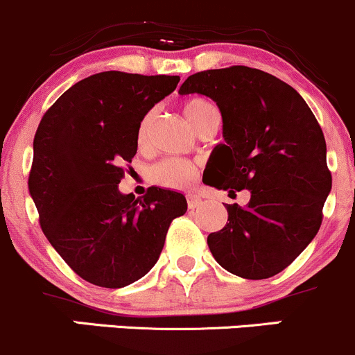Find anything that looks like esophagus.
I'll use <instances>...</instances> for the list:
<instances>
[{
  "mask_svg": "<svg viewBox=\"0 0 355 355\" xmlns=\"http://www.w3.org/2000/svg\"><path fill=\"white\" fill-rule=\"evenodd\" d=\"M187 204H189V209H196L202 204V197L197 196V193H189L187 196Z\"/></svg>",
  "mask_w": 355,
  "mask_h": 355,
  "instance_id": "1",
  "label": "esophagus"
}]
</instances>
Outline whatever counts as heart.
Instances as JSON below:
<instances>
[{
  "mask_svg": "<svg viewBox=\"0 0 355 355\" xmlns=\"http://www.w3.org/2000/svg\"><path fill=\"white\" fill-rule=\"evenodd\" d=\"M184 112L190 123L196 126L197 131L209 124H219L220 112L212 101L205 97H190L184 103ZM157 111L150 109L138 124L136 131V141L139 148H145L150 139L151 130H153ZM198 177V168L196 163L185 158H165L162 162L155 163L150 170V178L155 184L171 190H185L189 189Z\"/></svg>",
  "mask_w": 355,
  "mask_h": 355,
  "instance_id": "1",
  "label": "heart"
}]
</instances>
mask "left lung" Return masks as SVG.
<instances>
[{
    "label": "left lung",
    "instance_id": "8db88e82",
    "mask_svg": "<svg viewBox=\"0 0 355 355\" xmlns=\"http://www.w3.org/2000/svg\"><path fill=\"white\" fill-rule=\"evenodd\" d=\"M178 92L214 99L224 121L225 145L214 150L205 185L251 193L246 207L225 204L210 252L241 278L278 275L317 236L332 189L320 124L291 85L246 65L202 70Z\"/></svg>",
    "mask_w": 355,
    "mask_h": 355
}]
</instances>
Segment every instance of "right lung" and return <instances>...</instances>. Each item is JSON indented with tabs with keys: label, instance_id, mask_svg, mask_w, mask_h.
Returning a JSON list of instances; mask_svg holds the SVG:
<instances>
[{
	"label": "right lung",
	"instance_id": "right-lung-1",
	"mask_svg": "<svg viewBox=\"0 0 355 355\" xmlns=\"http://www.w3.org/2000/svg\"><path fill=\"white\" fill-rule=\"evenodd\" d=\"M178 76L109 70L73 84L42 118L28 189L38 222L60 258L85 282L123 288L155 266L182 193L150 187L141 198L118 184L138 150L143 116L177 89Z\"/></svg>",
	"mask_w": 355,
	"mask_h": 355
}]
</instances>
